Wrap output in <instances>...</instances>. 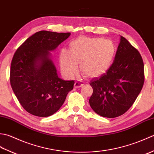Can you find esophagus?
I'll return each mask as SVG.
<instances>
[{
	"mask_svg": "<svg viewBox=\"0 0 154 154\" xmlns=\"http://www.w3.org/2000/svg\"><path fill=\"white\" fill-rule=\"evenodd\" d=\"M83 85V83H81L80 82H78V81H76V82L75 83V85H74V87L75 88H79L81 87H82Z\"/></svg>",
	"mask_w": 154,
	"mask_h": 154,
	"instance_id": "esophagus-1",
	"label": "esophagus"
}]
</instances>
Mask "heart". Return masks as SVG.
<instances>
[{
	"instance_id": "obj_1",
	"label": "heart",
	"mask_w": 154,
	"mask_h": 154,
	"mask_svg": "<svg viewBox=\"0 0 154 154\" xmlns=\"http://www.w3.org/2000/svg\"><path fill=\"white\" fill-rule=\"evenodd\" d=\"M116 55L114 42L103 38L81 36L69 43V51L63 50L60 55L61 71L69 78L78 71V64L87 77L103 76L109 70Z\"/></svg>"
}]
</instances>
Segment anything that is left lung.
<instances>
[{
  "mask_svg": "<svg viewBox=\"0 0 154 154\" xmlns=\"http://www.w3.org/2000/svg\"><path fill=\"white\" fill-rule=\"evenodd\" d=\"M144 82V68L141 55L126 38L120 43L109 70L90 82L93 93L89 104L94 112L106 118L125 113L141 91Z\"/></svg>",
  "mask_w": 154,
  "mask_h": 154,
  "instance_id": "obj_1",
  "label": "left lung"
}]
</instances>
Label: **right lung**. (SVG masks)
Returning a JSON list of instances; mask_svg holds the SVG:
<instances>
[{
    "label": "right lung",
    "mask_w": 154,
    "mask_h": 154,
    "mask_svg": "<svg viewBox=\"0 0 154 154\" xmlns=\"http://www.w3.org/2000/svg\"><path fill=\"white\" fill-rule=\"evenodd\" d=\"M70 33L42 30L28 38L14 55L10 81L19 103L28 112L50 116L60 109L74 81L58 77L51 51L70 36Z\"/></svg>",
    "instance_id": "1"
}]
</instances>
